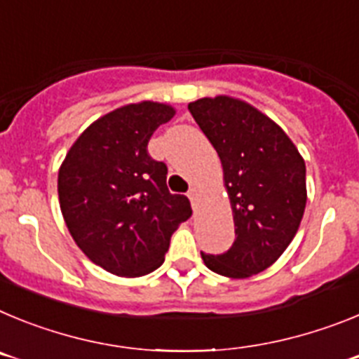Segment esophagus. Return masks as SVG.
<instances>
[{"instance_id":"34e87169","label":"esophagus","mask_w":359,"mask_h":359,"mask_svg":"<svg viewBox=\"0 0 359 359\" xmlns=\"http://www.w3.org/2000/svg\"><path fill=\"white\" fill-rule=\"evenodd\" d=\"M189 199H190V203H192V208H194V210H198L199 201H201V192H199L198 189H190Z\"/></svg>"}]
</instances>
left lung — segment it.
Segmentation results:
<instances>
[{
  "instance_id": "left-lung-1",
  "label": "left lung",
  "mask_w": 359,
  "mask_h": 359,
  "mask_svg": "<svg viewBox=\"0 0 359 359\" xmlns=\"http://www.w3.org/2000/svg\"><path fill=\"white\" fill-rule=\"evenodd\" d=\"M189 109L217 151L236 241L201 259L214 273L248 278L277 262L297 236L307 201L306 161L277 122L241 98H198Z\"/></svg>"
}]
</instances>
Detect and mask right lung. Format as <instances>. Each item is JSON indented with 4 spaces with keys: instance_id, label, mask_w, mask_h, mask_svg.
<instances>
[{
    "instance_id": "right-lung-1",
    "label": "right lung",
    "mask_w": 359,
    "mask_h": 359,
    "mask_svg": "<svg viewBox=\"0 0 359 359\" xmlns=\"http://www.w3.org/2000/svg\"><path fill=\"white\" fill-rule=\"evenodd\" d=\"M174 115L152 100L116 107L82 131L59 167V205L73 241L116 277L160 268L174 230L192 215L189 198L167 189V165L147 152L152 133Z\"/></svg>"
}]
</instances>
